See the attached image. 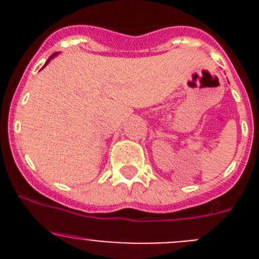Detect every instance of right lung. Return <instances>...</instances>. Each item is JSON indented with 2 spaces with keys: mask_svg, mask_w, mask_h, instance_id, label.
Masks as SVG:
<instances>
[{
  "mask_svg": "<svg viewBox=\"0 0 259 259\" xmlns=\"http://www.w3.org/2000/svg\"><path fill=\"white\" fill-rule=\"evenodd\" d=\"M56 55H57V54H52V55H51V57H50V59H52V57H54V56H56ZM50 59L48 60V61H46V64H45V65H48V62L50 61Z\"/></svg>",
  "mask_w": 259,
  "mask_h": 259,
  "instance_id": "right-lung-1",
  "label": "right lung"
}]
</instances>
